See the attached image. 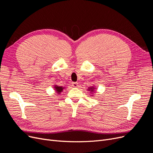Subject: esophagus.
<instances>
[{
  "label": "esophagus",
  "instance_id": "34e87169",
  "mask_svg": "<svg viewBox=\"0 0 153 153\" xmlns=\"http://www.w3.org/2000/svg\"><path fill=\"white\" fill-rule=\"evenodd\" d=\"M72 86L73 87H78V83L77 82H73L72 83Z\"/></svg>",
  "mask_w": 153,
  "mask_h": 153
}]
</instances>
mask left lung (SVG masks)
Segmentation results:
<instances>
[{
	"label": "left lung",
	"mask_w": 153,
	"mask_h": 153,
	"mask_svg": "<svg viewBox=\"0 0 153 153\" xmlns=\"http://www.w3.org/2000/svg\"><path fill=\"white\" fill-rule=\"evenodd\" d=\"M96 89V88H94V87H89V89H88V90H89V91L91 92H94V91Z\"/></svg>",
	"instance_id": "left-lung-1"
}]
</instances>
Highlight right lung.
<instances>
[{"instance_id":"1","label":"right lung","mask_w":153,"mask_h":153,"mask_svg":"<svg viewBox=\"0 0 153 153\" xmlns=\"http://www.w3.org/2000/svg\"><path fill=\"white\" fill-rule=\"evenodd\" d=\"M54 89H55V91H56V92H57L58 94H61V92L63 91L64 87H59L57 85H55L54 86Z\"/></svg>"}]
</instances>
